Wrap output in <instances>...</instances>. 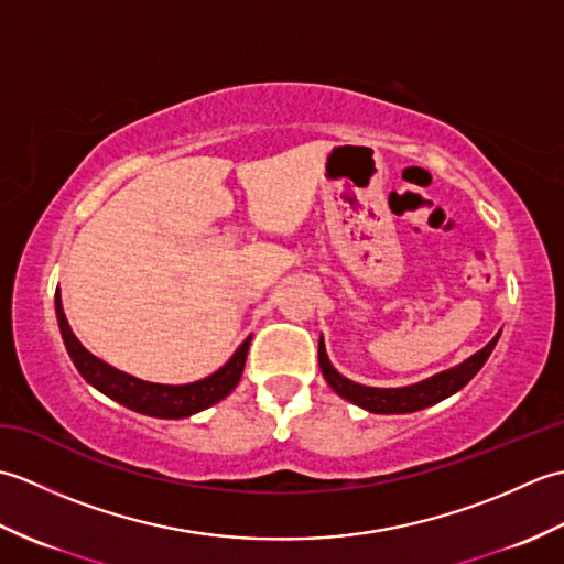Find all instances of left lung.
<instances>
[{
	"instance_id": "1",
	"label": "left lung",
	"mask_w": 564,
	"mask_h": 564,
	"mask_svg": "<svg viewBox=\"0 0 564 564\" xmlns=\"http://www.w3.org/2000/svg\"><path fill=\"white\" fill-rule=\"evenodd\" d=\"M497 339H499V334L485 346V349L473 354L460 366L443 370V373L416 382V386H410V388H390V390L388 388H366V386H358V382H354L349 378L339 376L337 370H334V366L329 364L327 351H325V341L322 339H319V368H322V376H325L332 386V390L341 394L344 400H349V402L364 406V410H368V412H376V414H404V412L424 410V406H429V404L446 400L448 394L458 392L463 386H467L477 370L485 366L489 354H492V349H495Z\"/></svg>"
}]
</instances>
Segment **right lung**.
I'll list each match as a JSON object with an SVG mask.
<instances>
[{
    "mask_svg": "<svg viewBox=\"0 0 564 564\" xmlns=\"http://www.w3.org/2000/svg\"><path fill=\"white\" fill-rule=\"evenodd\" d=\"M55 315H57L59 334H63L65 349L72 358V364H75V368L82 373V378L99 392H104L106 398L121 402L133 412L158 416V419H184L227 398V394L237 388L239 378H242L249 339H245V344L232 354L230 361H227L220 370H215L213 376L188 382V386H160V382H148V380L128 376L123 370L104 364L101 358L84 349L67 325L59 293H55Z\"/></svg>",
    "mask_w": 564,
    "mask_h": 564,
    "instance_id": "1",
    "label": "right lung"
}]
</instances>
